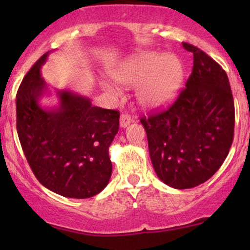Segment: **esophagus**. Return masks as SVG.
<instances>
[{"label":"esophagus","instance_id":"obj_1","mask_svg":"<svg viewBox=\"0 0 250 250\" xmlns=\"http://www.w3.org/2000/svg\"><path fill=\"white\" fill-rule=\"evenodd\" d=\"M133 123V118L128 114H123L121 116V121H119V124H121L122 127H127V126Z\"/></svg>","mask_w":250,"mask_h":250}]
</instances>
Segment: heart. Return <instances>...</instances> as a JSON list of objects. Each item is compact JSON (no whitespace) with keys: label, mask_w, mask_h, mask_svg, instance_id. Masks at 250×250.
<instances>
[{"label":"heart","mask_w":250,"mask_h":250,"mask_svg":"<svg viewBox=\"0 0 250 250\" xmlns=\"http://www.w3.org/2000/svg\"><path fill=\"white\" fill-rule=\"evenodd\" d=\"M118 82L138 84V100L146 108H158L173 99L183 78L180 60L158 52H142L126 60L114 73ZM109 92L115 88L107 85Z\"/></svg>","instance_id":"b5f03b06"}]
</instances>
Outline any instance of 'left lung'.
<instances>
[{"label":"left lung","mask_w":250,"mask_h":250,"mask_svg":"<svg viewBox=\"0 0 250 250\" xmlns=\"http://www.w3.org/2000/svg\"><path fill=\"white\" fill-rule=\"evenodd\" d=\"M192 73L165 110L140 119L157 176L174 189L209 180L227 158L234 134V102L228 75L216 61L189 43Z\"/></svg>","instance_id":"obj_1"}]
</instances>
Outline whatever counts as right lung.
<instances>
[{"label":"right lung","instance_id":"add662e5","mask_svg":"<svg viewBox=\"0 0 250 250\" xmlns=\"http://www.w3.org/2000/svg\"><path fill=\"white\" fill-rule=\"evenodd\" d=\"M34 63L17 93V132L27 162L41 184L60 196L85 199L101 192L110 180L109 146L119 128V111L93 107L88 98L58 91L60 104L44 109L46 93L41 68Z\"/></svg>","mask_w":250,"mask_h":250}]
</instances>
